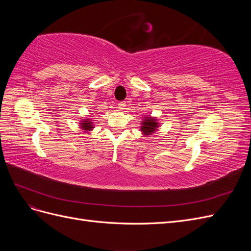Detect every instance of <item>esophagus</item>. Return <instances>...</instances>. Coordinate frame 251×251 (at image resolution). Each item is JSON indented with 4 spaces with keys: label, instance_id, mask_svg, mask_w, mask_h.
<instances>
[{
    "label": "esophagus",
    "instance_id": "esophagus-1",
    "mask_svg": "<svg viewBox=\"0 0 251 251\" xmlns=\"http://www.w3.org/2000/svg\"><path fill=\"white\" fill-rule=\"evenodd\" d=\"M126 101H120V102L118 103V109L121 110V111H124V110L126 109Z\"/></svg>",
    "mask_w": 251,
    "mask_h": 251
}]
</instances>
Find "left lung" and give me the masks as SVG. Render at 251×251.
<instances>
[{"mask_svg":"<svg viewBox=\"0 0 251 251\" xmlns=\"http://www.w3.org/2000/svg\"><path fill=\"white\" fill-rule=\"evenodd\" d=\"M141 121L142 123L139 128L144 137H150L151 135H153L155 132L158 131V127L160 126V124L158 123V119L151 115L144 116Z\"/></svg>","mask_w":251,"mask_h":251,"instance_id":"1","label":"left lung"}]
</instances>
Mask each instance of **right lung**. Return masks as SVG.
Masks as SVG:
<instances>
[{
    "instance_id": "1",
    "label": "right lung",
    "mask_w": 251,
    "mask_h": 251,
    "mask_svg": "<svg viewBox=\"0 0 251 251\" xmlns=\"http://www.w3.org/2000/svg\"><path fill=\"white\" fill-rule=\"evenodd\" d=\"M79 125V127L81 128V130H83L85 132L89 133L91 132L94 128V126H93V121H92V118H87V117H82L80 119V121L78 123Z\"/></svg>"
}]
</instances>
